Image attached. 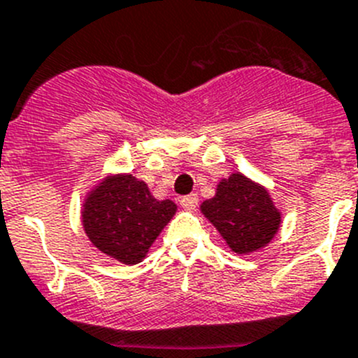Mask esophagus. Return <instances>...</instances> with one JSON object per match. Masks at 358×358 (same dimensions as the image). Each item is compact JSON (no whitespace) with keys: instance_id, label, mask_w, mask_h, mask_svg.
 Returning <instances> with one entry per match:
<instances>
[{"instance_id":"34e87169","label":"esophagus","mask_w":358,"mask_h":358,"mask_svg":"<svg viewBox=\"0 0 358 358\" xmlns=\"http://www.w3.org/2000/svg\"><path fill=\"white\" fill-rule=\"evenodd\" d=\"M181 206L185 207V209H195L196 206H199V196L195 195V193H192V195H186V196H181Z\"/></svg>"}]
</instances>
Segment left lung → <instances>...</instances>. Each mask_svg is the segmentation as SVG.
Instances as JSON below:
<instances>
[{
    "instance_id": "1",
    "label": "left lung",
    "mask_w": 358,
    "mask_h": 358,
    "mask_svg": "<svg viewBox=\"0 0 358 358\" xmlns=\"http://www.w3.org/2000/svg\"><path fill=\"white\" fill-rule=\"evenodd\" d=\"M200 210L237 255L271 243L281 223V213L267 189L239 172L221 179L216 195L206 200Z\"/></svg>"
}]
</instances>
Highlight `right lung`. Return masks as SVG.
Instances as JSON below:
<instances>
[{
  "mask_svg": "<svg viewBox=\"0 0 358 358\" xmlns=\"http://www.w3.org/2000/svg\"><path fill=\"white\" fill-rule=\"evenodd\" d=\"M176 210L172 200H156L144 181L131 173H117L87 195L83 224L101 253L134 265L142 262Z\"/></svg>",
  "mask_w": 358,
  "mask_h": 358,
  "instance_id": "add662e5",
  "label": "right lung"
}]
</instances>
